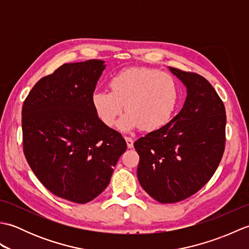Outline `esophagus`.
<instances>
[{
  "label": "esophagus",
  "instance_id": "obj_1",
  "mask_svg": "<svg viewBox=\"0 0 249 249\" xmlns=\"http://www.w3.org/2000/svg\"><path fill=\"white\" fill-rule=\"evenodd\" d=\"M125 140H126V143H127V146L129 149L134 146V139L130 138V137H125Z\"/></svg>",
  "mask_w": 249,
  "mask_h": 249
}]
</instances>
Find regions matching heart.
I'll list each match as a JSON object with an SVG mask.
<instances>
[{
    "label": "heart",
    "mask_w": 249,
    "mask_h": 249,
    "mask_svg": "<svg viewBox=\"0 0 249 249\" xmlns=\"http://www.w3.org/2000/svg\"><path fill=\"white\" fill-rule=\"evenodd\" d=\"M110 88L95 91L92 105L107 126L115 124L125 105L127 113L118 124L125 133L139 126L144 131L160 129L171 119L179 98L176 78L149 67L123 70L111 79Z\"/></svg>",
    "instance_id": "1"
}]
</instances>
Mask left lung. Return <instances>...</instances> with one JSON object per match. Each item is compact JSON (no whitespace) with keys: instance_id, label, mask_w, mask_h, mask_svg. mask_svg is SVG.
<instances>
[{"instance_id":"1","label":"left lung","mask_w":249,"mask_h":249,"mask_svg":"<svg viewBox=\"0 0 249 249\" xmlns=\"http://www.w3.org/2000/svg\"><path fill=\"white\" fill-rule=\"evenodd\" d=\"M186 87L181 111L134 146L140 156L139 183L160 203H176L202 188L213 177L226 142L223 100L202 76L169 67Z\"/></svg>"}]
</instances>
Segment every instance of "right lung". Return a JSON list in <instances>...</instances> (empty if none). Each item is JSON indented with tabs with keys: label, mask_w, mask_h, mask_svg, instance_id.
Segmentation results:
<instances>
[{
	"label": "right lung",
	"mask_w": 249,
	"mask_h": 249,
	"mask_svg": "<svg viewBox=\"0 0 249 249\" xmlns=\"http://www.w3.org/2000/svg\"><path fill=\"white\" fill-rule=\"evenodd\" d=\"M104 63L60 66L35 84L22 107L23 152L32 171L52 194L75 203L104 192L127 147L92 105Z\"/></svg>",
	"instance_id": "add662e5"
}]
</instances>
